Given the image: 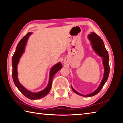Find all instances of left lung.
Masks as SVG:
<instances>
[{
    "label": "left lung",
    "mask_w": 123,
    "mask_h": 123,
    "mask_svg": "<svg viewBox=\"0 0 123 123\" xmlns=\"http://www.w3.org/2000/svg\"><path fill=\"white\" fill-rule=\"evenodd\" d=\"M88 38L91 42L92 47L94 50L95 53L98 54L100 57H101L103 59V64L104 67V76L102 79V81L99 85V87H98L96 90L94 91L93 92L90 93V94L87 95L82 94L81 93H79L76 90L73 88L72 86V88L76 94L85 97H92L94 95L97 94L101 89L103 88V86L105 85V82L107 80L109 75L110 74V65H109V54L107 51L104 45V43L103 39H101L100 37L95 34V32H91L90 34L88 35Z\"/></svg>",
    "instance_id": "obj_1"
}]
</instances>
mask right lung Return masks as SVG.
Returning a JSON list of instances; mask_svg holds the SVG:
<instances>
[{
    "label": "right lung",
    "instance_id": "obj_1",
    "mask_svg": "<svg viewBox=\"0 0 123 123\" xmlns=\"http://www.w3.org/2000/svg\"><path fill=\"white\" fill-rule=\"evenodd\" d=\"M32 34V32H29L20 40L17 46L16 47V51L14 52L12 59V78H13V82L16 86L19 89V91L23 94L25 97L31 100L39 99L48 94L51 88V84L54 75L62 68V65L61 62H59L54 66L52 67L49 74V80L47 86L42 91H41L35 93L29 91L23 86L19 82L18 79V72H17V66L19 62L20 57L24 53L25 47L26 45L29 36Z\"/></svg>",
    "mask_w": 123,
    "mask_h": 123
}]
</instances>
